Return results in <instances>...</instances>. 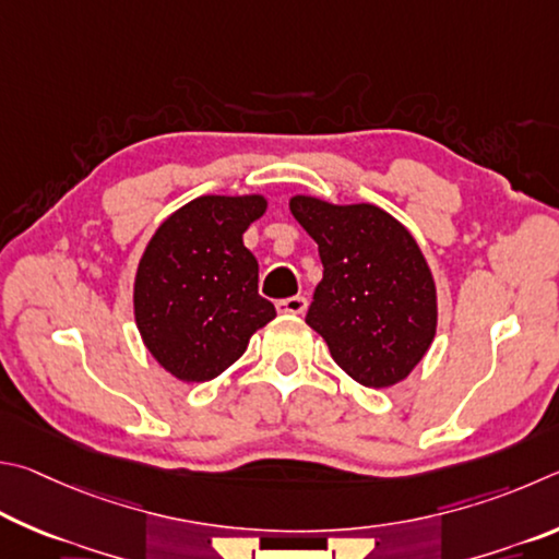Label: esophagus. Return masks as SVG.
I'll use <instances>...</instances> for the list:
<instances>
[{
    "instance_id": "1",
    "label": "esophagus",
    "mask_w": 559,
    "mask_h": 559,
    "mask_svg": "<svg viewBox=\"0 0 559 559\" xmlns=\"http://www.w3.org/2000/svg\"><path fill=\"white\" fill-rule=\"evenodd\" d=\"M307 307H309V301L305 297H289V299H282L277 305L282 314H297V317L305 314Z\"/></svg>"
}]
</instances>
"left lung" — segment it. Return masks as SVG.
Instances as JSON below:
<instances>
[{
    "instance_id": "1",
    "label": "left lung",
    "mask_w": 559,
    "mask_h": 559,
    "mask_svg": "<svg viewBox=\"0 0 559 559\" xmlns=\"http://www.w3.org/2000/svg\"><path fill=\"white\" fill-rule=\"evenodd\" d=\"M289 211L324 264L307 324L356 383L397 385L437 334V285L413 233L373 203L299 193Z\"/></svg>"
}]
</instances>
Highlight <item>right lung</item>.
Segmentation results:
<instances>
[{
    "label": "right lung",
    "instance_id": "add662e5",
    "mask_svg": "<svg viewBox=\"0 0 559 559\" xmlns=\"http://www.w3.org/2000/svg\"><path fill=\"white\" fill-rule=\"evenodd\" d=\"M264 211L262 193L199 195L146 242L134 274V321L156 364L181 383L218 378L277 317L258 295V260L242 242Z\"/></svg>",
    "mask_w": 559,
    "mask_h": 559
}]
</instances>
